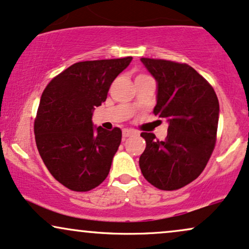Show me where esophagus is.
<instances>
[{"label": "esophagus", "instance_id": "34e87169", "mask_svg": "<svg viewBox=\"0 0 249 249\" xmlns=\"http://www.w3.org/2000/svg\"><path fill=\"white\" fill-rule=\"evenodd\" d=\"M134 134H135V130H133V129H124V130H122V136H124V139H127V137L134 135Z\"/></svg>", "mask_w": 249, "mask_h": 249}]
</instances>
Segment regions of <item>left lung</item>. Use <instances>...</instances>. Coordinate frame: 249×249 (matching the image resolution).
Segmentation results:
<instances>
[{
  "label": "left lung",
  "instance_id": "1",
  "mask_svg": "<svg viewBox=\"0 0 249 249\" xmlns=\"http://www.w3.org/2000/svg\"><path fill=\"white\" fill-rule=\"evenodd\" d=\"M157 83L155 115L168 121L164 141L142 133L147 147L140 157L151 185L172 191L195 180L211 157L217 137L219 101L212 86L188 64L141 58Z\"/></svg>",
  "mask_w": 249,
  "mask_h": 249
}]
</instances>
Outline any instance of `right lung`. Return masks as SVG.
<instances>
[{"label":"right lung","mask_w":249,"mask_h":249,"mask_svg":"<svg viewBox=\"0 0 249 249\" xmlns=\"http://www.w3.org/2000/svg\"><path fill=\"white\" fill-rule=\"evenodd\" d=\"M131 59L75 63L44 89L35 120L37 149L50 174L72 191H89L109 174L122 131L93 124V110Z\"/></svg>","instance_id":"add662e5"}]
</instances>
